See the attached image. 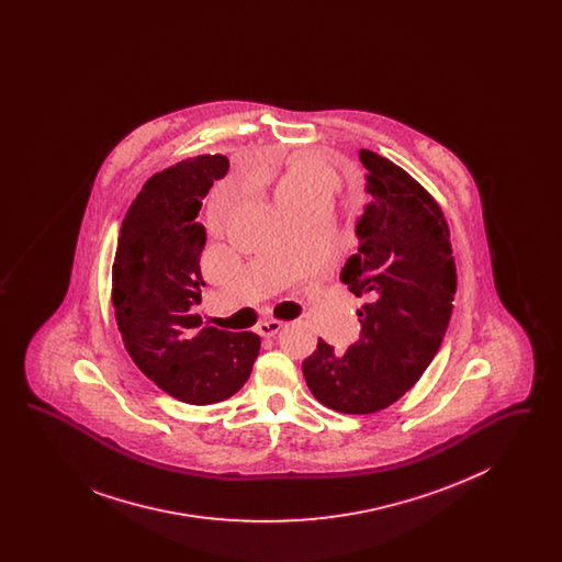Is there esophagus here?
I'll return each mask as SVG.
<instances>
[{
	"label": "esophagus",
	"mask_w": 562,
	"mask_h": 562,
	"mask_svg": "<svg viewBox=\"0 0 562 562\" xmlns=\"http://www.w3.org/2000/svg\"><path fill=\"white\" fill-rule=\"evenodd\" d=\"M280 328H282V322L263 321L259 322V326H257V333H259L261 337H273V335H276Z\"/></svg>",
	"instance_id": "34e87169"
}]
</instances>
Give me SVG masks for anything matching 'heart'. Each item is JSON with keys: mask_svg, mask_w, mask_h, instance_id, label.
<instances>
[{"mask_svg": "<svg viewBox=\"0 0 562 562\" xmlns=\"http://www.w3.org/2000/svg\"><path fill=\"white\" fill-rule=\"evenodd\" d=\"M339 186V177L328 161L314 154L296 156L276 188L278 204H291L310 198H330Z\"/></svg>", "mask_w": 562, "mask_h": 562, "instance_id": "obj_1", "label": "heart"}]
</instances>
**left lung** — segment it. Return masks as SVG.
Segmentation results:
<instances>
[{
  "mask_svg": "<svg viewBox=\"0 0 562 562\" xmlns=\"http://www.w3.org/2000/svg\"><path fill=\"white\" fill-rule=\"evenodd\" d=\"M369 204L356 223L358 252L341 282L364 299L360 339L335 353L326 341L301 364L324 406L369 415L398 401L440 348L457 291L451 234L438 202L394 161L360 149Z\"/></svg>",
  "mask_w": 562,
  "mask_h": 562,
  "instance_id": "8db88e82",
  "label": "left lung"
}]
</instances>
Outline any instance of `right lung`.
<instances>
[{
    "mask_svg": "<svg viewBox=\"0 0 562 562\" xmlns=\"http://www.w3.org/2000/svg\"><path fill=\"white\" fill-rule=\"evenodd\" d=\"M229 170L221 154L156 172L122 221L111 269L115 321L134 364L160 390L188 404L234 396L259 356L255 333L200 326V257L206 229L195 216Z\"/></svg>",
    "mask_w": 562,
    "mask_h": 562,
    "instance_id": "obj_1",
    "label": "right lung"
}]
</instances>
